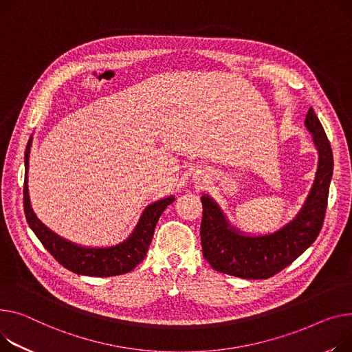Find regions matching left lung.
<instances>
[{
	"instance_id": "left-lung-1",
	"label": "left lung",
	"mask_w": 352,
	"mask_h": 352,
	"mask_svg": "<svg viewBox=\"0 0 352 352\" xmlns=\"http://www.w3.org/2000/svg\"><path fill=\"white\" fill-rule=\"evenodd\" d=\"M304 123L318 150V168L306 204L282 229L262 236L245 235L229 225L212 198L201 197L202 254L217 272L242 278H269L293 263L317 239L329 201L334 160L329 138L313 107Z\"/></svg>"
}]
</instances>
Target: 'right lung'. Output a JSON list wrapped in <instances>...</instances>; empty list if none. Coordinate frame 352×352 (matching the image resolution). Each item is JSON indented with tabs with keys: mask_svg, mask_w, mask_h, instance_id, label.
Returning <instances> with one entry per match:
<instances>
[{
	"mask_svg": "<svg viewBox=\"0 0 352 352\" xmlns=\"http://www.w3.org/2000/svg\"><path fill=\"white\" fill-rule=\"evenodd\" d=\"M32 140L27 144L25 150V181H23V212H25L27 222L34 230L36 238L41 241L43 248L48 250L55 261L66 267L67 270L83 274V276H96L107 277L117 276L131 272L144 256L151 243L155 225L170 204L174 202V197L160 199L148 205L140 218L137 226L134 228L131 235L122 243L110 248H83L72 242H67L63 238L58 236L56 233L50 230L35 217L30 204L28 194V167H30V150Z\"/></svg>",
	"mask_w": 352,
	"mask_h": 352,
	"instance_id": "add662e5",
	"label": "right lung"
}]
</instances>
